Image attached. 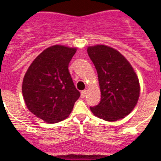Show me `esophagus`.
<instances>
[{
    "mask_svg": "<svg viewBox=\"0 0 161 161\" xmlns=\"http://www.w3.org/2000/svg\"><path fill=\"white\" fill-rule=\"evenodd\" d=\"M86 92H87L86 90H82V92H81V97H82V98H84V97H86Z\"/></svg>",
    "mask_w": 161,
    "mask_h": 161,
    "instance_id": "1",
    "label": "esophagus"
}]
</instances>
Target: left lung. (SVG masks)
<instances>
[{
	"instance_id": "8db88e82",
	"label": "left lung",
	"mask_w": 161,
	"mask_h": 161,
	"mask_svg": "<svg viewBox=\"0 0 161 161\" xmlns=\"http://www.w3.org/2000/svg\"><path fill=\"white\" fill-rule=\"evenodd\" d=\"M87 52L93 63L100 84L101 100L90 107L95 116L108 121L124 118L134 109L139 97V79L130 63L111 47L96 45Z\"/></svg>"
}]
</instances>
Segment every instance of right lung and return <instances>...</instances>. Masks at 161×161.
<instances>
[{"mask_svg": "<svg viewBox=\"0 0 161 161\" xmlns=\"http://www.w3.org/2000/svg\"><path fill=\"white\" fill-rule=\"evenodd\" d=\"M76 48L54 45L43 50L30 64L22 82V94L30 111L47 123L67 118L80 92L69 64Z\"/></svg>", "mask_w": 161, "mask_h": 161, "instance_id": "1", "label": "right lung"}]
</instances>
